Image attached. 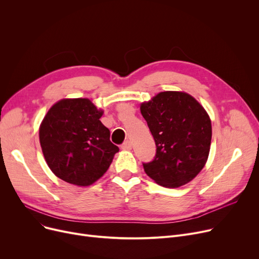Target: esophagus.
I'll return each mask as SVG.
<instances>
[{
	"label": "esophagus",
	"instance_id": "esophagus-1",
	"mask_svg": "<svg viewBox=\"0 0 259 259\" xmlns=\"http://www.w3.org/2000/svg\"><path fill=\"white\" fill-rule=\"evenodd\" d=\"M121 149H124V150H131V149H132V143H131V141L127 140L124 144L121 145Z\"/></svg>",
	"mask_w": 259,
	"mask_h": 259
}]
</instances>
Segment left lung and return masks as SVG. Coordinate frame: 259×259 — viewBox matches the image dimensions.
I'll use <instances>...</instances> for the list:
<instances>
[{
	"instance_id": "1",
	"label": "left lung",
	"mask_w": 259,
	"mask_h": 259,
	"mask_svg": "<svg viewBox=\"0 0 259 259\" xmlns=\"http://www.w3.org/2000/svg\"><path fill=\"white\" fill-rule=\"evenodd\" d=\"M141 112L156 145L153 160L143 164L146 174L167 188L191 182L210 151L212 126L205 109L188 93L165 91L143 103Z\"/></svg>"
}]
</instances>
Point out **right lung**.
I'll return each instance as SVG.
<instances>
[{
	"instance_id": "1",
	"label": "right lung",
	"mask_w": 259,
	"mask_h": 259,
	"mask_svg": "<svg viewBox=\"0 0 259 259\" xmlns=\"http://www.w3.org/2000/svg\"><path fill=\"white\" fill-rule=\"evenodd\" d=\"M88 99H67L54 104L39 127V143L48 167L59 179L90 186L108 170L118 147Z\"/></svg>"
}]
</instances>
